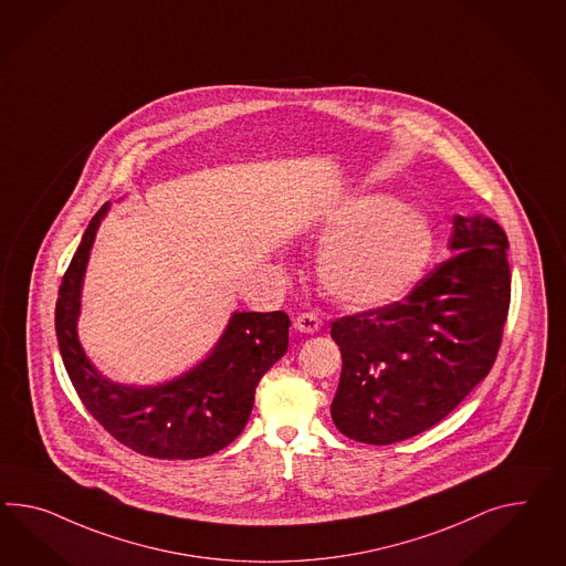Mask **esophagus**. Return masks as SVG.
Instances as JSON below:
<instances>
[{
    "label": "esophagus",
    "mask_w": 566,
    "mask_h": 566,
    "mask_svg": "<svg viewBox=\"0 0 566 566\" xmlns=\"http://www.w3.org/2000/svg\"><path fill=\"white\" fill-rule=\"evenodd\" d=\"M319 316L318 314H314V312H304V314H300L295 322H293V326H295V331H300L302 334H314L319 331Z\"/></svg>",
    "instance_id": "obj_1"
}]
</instances>
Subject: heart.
Listing matches in <instances>:
<instances>
[{
	"mask_svg": "<svg viewBox=\"0 0 566 566\" xmlns=\"http://www.w3.org/2000/svg\"><path fill=\"white\" fill-rule=\"evenodd\" d=\"M318 238L324 242L316 261L319 287L350 310L405 297L436 250L429 221L388 195H367L340 207Z\"/></svg>",
	"mask_w": 566,
	"mask_h": 566,
	"instance_id": "1",
	"label": "heart"
}]
</instances>
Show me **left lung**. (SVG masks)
<instances>
[{
  "label": "left lung",
  "instance_id": "obj_1",
  "mask_svg": "<svg viewBox=\"0 0 566 566\" xmlns=\"http://www.w3.org/2000/svg\"><path fill=\"white\" fill-rule=\"evenodd\" d=\"M453 256L402 302L333 322L343 371L336 429L369 446L419 436L489 376L511 300L507 233L484 216H455Z\"/></svg>",
  "mask_w": 566,
  "mask_h": 566
}]
</instances>
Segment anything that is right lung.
I'll return each mask as SVG.
<instances>
[{
    "mask_svg": "<svg viewBox=\"0 0 566 566\" xmlns=\"http://www.w3.org/2000/svg\"><path fill=\"white\" fill-rule=\"evenodd\" d=\"M106 203L92 218L61 279L55 331L67 376L87 412L133 451L158 460H197L230 446L247 427L261 377L290 345L285 312H233L203 361L158 386L102 376L77 338L82 285Z\"/></svg>",
    "mask_w": 566,
    "mask_h": 566,
    "instance_id": "obj_1",
    "label": "right lung"
}]
</instances>
